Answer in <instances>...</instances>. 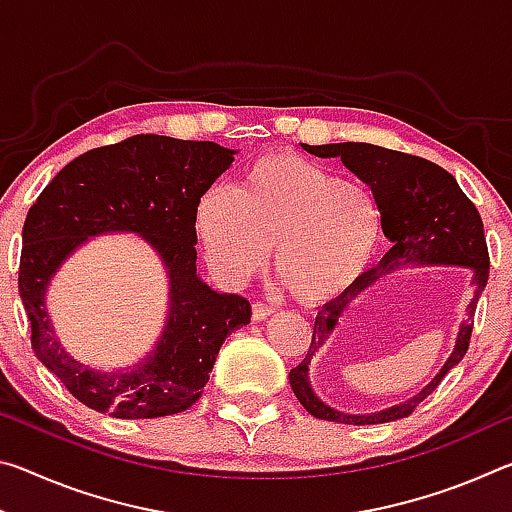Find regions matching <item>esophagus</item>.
I'll return each mask as SVG.
<instances>
[{"instance_id": "1", "label": "esophagus", "mask_w": 512, "mask_h": 512, "mask_svg": "<svg viewBox=\"0 0 512 512\" xmlns=\"http://www.w3.org/2000/svg\"><path fill=\"white\" fill-rule=\"evenodd\" d=\"M273 314V307L271 305H264V302H255L253 305V320H266L268 316Z\"/></svg>"}]
</instances>
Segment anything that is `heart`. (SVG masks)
<instances>
[{"label": "heart", "instance_id": "heart-1", "mask_svg": "<svg viewBox=\"0 0 512 512\" xmlns=\"http://www.w3.org/2000/svg\"><path fill=\"white\" fill-rule=\"evenodd\" d=\"M196 235L225 284H244L266 264L302 305L350 291L375 253L381 214L366 187L296 153L250 162L237 189L214 185L198 198Z\"/></svg>", "mask_w": 512, "mask_h": 512}]
</instances>
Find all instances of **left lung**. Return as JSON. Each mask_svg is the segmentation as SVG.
<instances>
[{"instance_id": "left-lung-1", "label": "left lung", "mask_w": 512, "mask_h": 512, "mask_svg": "<svg viewBox=\"0 0 512 512\" xmlns=\"http://www.w3.org/2000/svg\"><path fill=\"white\" fill-rule=\"evenodd\" d=\"M316 158H341L354 176L363 180L375 196L381 212V230L391 241V250L379 259L375 268L361 275L343 296L329 300L318 311L314 336L307 357L289 372V381L298 402L318 420L341 424H381L402 420L415 411L424 397H429L443 377L465 357L470 345L474 309L488 284V246L483 237V221L474 203L463 194L456 178L443 167L418 155L384 149V146L343 142V144H302ZM411 265H463L473 271V300L457 337V345L448 361L420 394L388 410L372 414H345L334 410L315 395L308 381L310 359L331 338L340 318L379 276Z\"/></svg>"}]
</instances>
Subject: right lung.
<instances>
[{
    "label": "right lung",
    "mask_w": 512,
    "mask_h": 512,
    "mask_svg": "<svg viewBox=\"0 0 512 512\" xmlns=\"http://www.w3.org/2000/svg\"><path fill=\"white\" fill-rule=\"evenodd\" d=\"M232 149L167 135H135L79 155L31 205L22 230L20 298L31 345L76 400L119 420L180 413L201 397L216 354L250 323V302L221 293L196 271V203L235 162ZM135 234L163 262L170 284L161 339L145 359L101 371L59 343L46 291L66 259L90 238Z\"/></svg>",
    "instance_id": "obj_1"
}]
</instances>
